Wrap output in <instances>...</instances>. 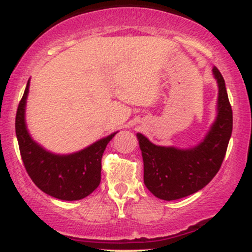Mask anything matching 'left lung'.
<instances>
[{"instance_id": "8db88e82", "label": "left lung", "mask_w": 252, "mask_h": 252, "mask_svg": "<svg viewBox=\"0 0 252 252\" xmlns=\"http://www.w3.org/2000/svg\"><path fill=\"white\" fill-rule=\"evenodd\" d=\"M218 84L217 116L205 137L190 148L156 146L137 132L143 158L144 185L156 198L176 200L204 189L215 178L226 154L232 134V109L225 80L212 68Z\"/></svg>"}]
</instances>
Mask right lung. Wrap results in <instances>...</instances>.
<instances>
[{"label":"right lung","mask_w":252,"mask_h":252,"mask_svg":"<svg viewBox=\"0 0 252 252\" xmlns=\"http://www.w3.org/2000/svg\"><path fill=\"white\" fill-rule=\"evenodd\" d=\"M28 92L30 80L19 103L15 118L17 142L28 175L42 192L60 200H80L90 195L99 186L103 153L117 131L71 154L48 152L32 138L27 129Z\"/></svg>","instance_id":"1"}]
</instances>
